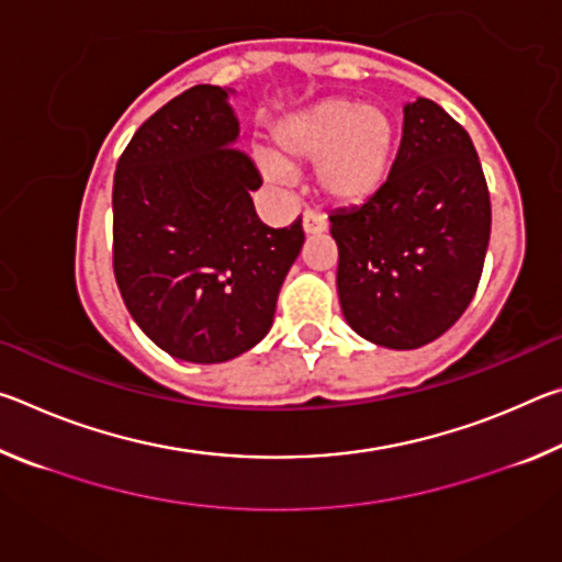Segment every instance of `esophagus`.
<instances>
[{
  "mask_svg": "<svg viewBox=\"0 0 562 562\" xmlns=\"http://www.w3.org/2000/svg\"><path fill=\"white\" fill-rule=\"evenodd\" d=\"M302 227H304V233H307V235H317V233L327 231V221L319 211H304Z\"/></svg>",
  "mask_w": 562,
  "mask_h": 562,
  "instance_id": "1",
  "label": "esophagus"
}]
</instances>
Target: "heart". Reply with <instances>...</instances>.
Returning <instances> with one entry per match:
<instances>
[{"label": "heart", "instance_id": "heart-1", "mask_svg": "<svg viewBox=\"0 0 562 562\" xmlns=\"http://www.w3.org/2000/svg\"><path fill=\"white\" fill-rule=\"evenodd\" d=\"M282 164H315L319 193L331 203L357 205L384 186L394 156V121L384 109L351 99H325L284 119L274 131ZM265 173L284 178L278 160Z\"/></svg>", "mask_w": 562, "mask_h": 562}]
</instances>
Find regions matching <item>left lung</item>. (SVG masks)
I'll list each match as a JSON object with an SVG mask.
<instances>
[{
    "label": "left lung",
    "mask_w": 562,
    "mask_h": 562,
    "mask_svg": "<svg viewBox=\"0 0 562 562\" xmlns=\"http://www.w3.org/2000/svg\"><path fill=\"white\" fill-rule=\"evenodd\" d=\"M349 327L374 345L416 349L469 307L491 237V193L473 140L439 103L404 109L384 186L329 215Z\"/></svg>",
    "instance_id": "left-lung-1"
}]
</instances>
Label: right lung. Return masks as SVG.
<instances>
[{"label":"right lung","mask_w":562,"mask_h":562,"mask_svg":"<svg viewBox=\"0 0 562 562\" xmlns=\"http://www.w3.org/2000/svg\"><path fill=\"white\" fill-rule=\"evenodd\" d=\"M227 91L201 83L158 109L113 176V274L131 317L170 357L217 364L272 327L302 250L297 217L265 225L252 158L233 146Z\"/></svg>","instance_id":"right-lung-1"}]
</instances>
